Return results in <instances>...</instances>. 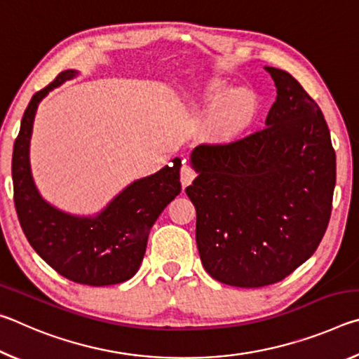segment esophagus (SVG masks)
Returning <instances> with one entry per match:
<instances>
[{
  "instance_id": "34e87169",
  "label": "esophagus",
  "mask_w": 359,
  "mask_h": 359,
  "mask_svg": "<svg viewBox=\"0 0 359 359\" xmlns=\"http://www.w3.org/2000/svg\"><path fill=\"white\" fill-rule=\"evenodd\" d=\"M194 179V169L187 165V163H184L182 165V169H180V182H182V187H188L191 184V180Z\"/></svg>"
}]
</instances>
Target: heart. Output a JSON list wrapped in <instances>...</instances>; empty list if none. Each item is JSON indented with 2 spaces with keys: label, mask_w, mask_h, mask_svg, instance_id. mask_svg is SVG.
<instances>
[{
  "label": "heart",
  "mask_w": 359,
  "mask_h": 359,
  "mask_svg": "<svg viewBox=\"0 0 359 359\" xmlns=\"http://www.w3.org/2000/svg\"><path fill=\"white\" fill-rule=\"evenodd\" d=\"M203 111L215 109L210 117L209 131L218 141H231L250 126L257 117L258 100L248 90H239L229 95L223 83H214L199 101Z\"/></svg>",
  "instance_id": "b5f03b06"
}]
</instances>
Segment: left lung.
<instances>
[{
	"label": "left lung",
	"mask_w": 359,
	"mask_h": 359,
	"mask_svg": "<svg viewBox=\"0 0 359 359\" xmlns=\"http://www.w3.org/2000/svg\"><path fill=\"white\" fill-rule=\"evenodd\" d=\"M277 100L266 126L226 144H201L196 244L215 280L259 288L283 280L317 250L336 185V151L317 102L290 72L266 68Z\"/></svg>",
	"instance_id": "1"
}]
</instances>
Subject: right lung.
Returning a JSON list of instances; mask_svg holds the SVG:
<instances>
[{"label":"right lung","instance_id":"right-lung-1","mask_svg":"<svg viewBox=\"0 0 359 359\" xmlns=\"http://www.w3.org/2000/svg\"><path fill=\"white\" fill-rule=\"evenodd\" d=\"M72 76L74 71L60 72L34 93L23 114L12 151L14 204L29 245L60 276L92 287L115 285L136 274L151 226L180 193V160L131 184L96 218L71 217L48 205L29 172V137L39 101Z\"/></svg>","mask_w":359,"mask_h":359}]
</instances>
